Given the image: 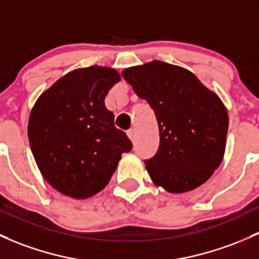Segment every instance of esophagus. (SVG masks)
<instances>
[{
	"instance_id": "obj_1",
	"label": "esophagus",
	"mask_w": 259,
	"mask_h": 259,
	"mask_svg": "<svg viewBox=\"0 0 259 259\" xmlns=\"http://www.w3.org/2000/svg\"><path fill=\"white\" fill-rule=\"evenodd\" d=\"M127 136H128L131 141L135 142L136 141V131H135V128H131V130L127 131Z\"/></svg>"
}]
</instances>
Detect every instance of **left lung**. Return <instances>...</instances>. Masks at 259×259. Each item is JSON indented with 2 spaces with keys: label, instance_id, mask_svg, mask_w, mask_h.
I'll use <instances>...</instances> for the list:
<instances>
[{
  "label": "left lung",
  "instance_id": "8db88e82",
  "mask_svg": "<svg viewBox=\"0 0 259 259\" xmlns=\"http://www.w3.org/2000/svg\"><path fill=\"white\" fill-rule=\"evenodd\" d=\"M122 76L153 108L159 147L147 171L169 193L197 188L221 164L229 116L216 94L180 66L154 60L124 69Z\"/></svg>",
  "mask_w": 259,
  "mask_h": 259
}]
</instances>
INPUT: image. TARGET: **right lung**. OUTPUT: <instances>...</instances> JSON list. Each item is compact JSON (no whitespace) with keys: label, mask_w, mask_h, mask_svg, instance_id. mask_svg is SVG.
I'll return each instance as SVG.
<instances>
[{"label":"right lung","mask_w":259,"mask_h":259,"mask_svg":"<svg viewBox=\"0 0 259 259\" xmlns=\"http://www.w3.org/2000/svg\"><path fill=\"white\" fill-rule=\"evenodd\" d=\"M115 69L90 66L60 77L40 95L28 122L30 149L44 179L58 191L86 199L105 188L132 142L105 106L119 81Z\"/></svg>","instance_id":"obj_1"}]
</instances>
